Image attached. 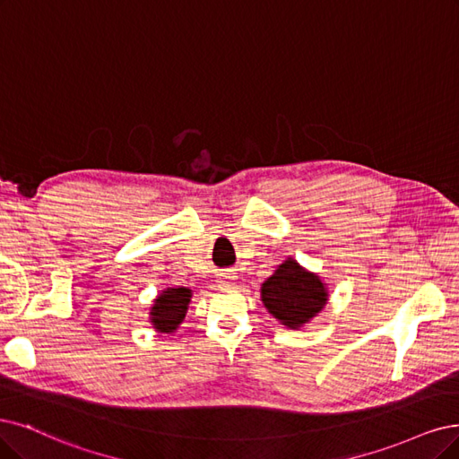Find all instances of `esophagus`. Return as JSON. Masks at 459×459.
<instances>
[{
    "instance_id": "1",
    "label": "esophagus",
    "mask_w": 459,
    "mask_h": 459,
    "mask_svg": "<svg viewBox=\"0 0 459 459\" xmlns=\"http://www.w3.org/2000/svg\"><path fill=\"white\" fill-rule=\"evenodd\" d=\"M234 276L232 274H223V278H221V281H230Z\"/></svg>"
}]
</instances>
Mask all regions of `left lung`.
<instances>
[{
	"label": "left lung",
	"mask_w": 459,
	"mask_h": 459,
	"mask_svg": "<svg viewBox=\"0 0 459 459\" xmlns=\"http://www.w3.org/2000/svg\"><path fill=\"white\" fill-rule=\"evenodd\" d=\"M261 297L268 312L290 329L302 327L327 302L325 285L293 259L280 264L263 283Z\"/></svg>",
	"instance_id": "obj_1"
}]
</instances>
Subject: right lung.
<instances>
[{
  "label": "right lung",
  "instance_id": "right-lung-1",
  "mask_svg": "<svg viewBox=\"0 0 459 459\" xmlns=\"http://www.w3.org/2000/svg\"><path fill=\"white\" fill-rule=\"evenodd\" d=\"M191 300V290L176 287V290H166L155 300V307L151 308V321L155 329L160 333H172L181 324L186 307Z\"/></svg>",
  "mask_w": 459,
  "mask_h": 459
}]
</instances>
